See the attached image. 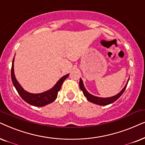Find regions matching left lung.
<instances>
[{
  "instance_id": "1",
  "label": "left lung",
  "mask_w": 145,
  "mask_h": 145,
  "mask_svg": "<svg viewBox=\"0 0 145 145\" xmlns=\"http://www.w3.org/2000/svg\"><path fill=\"white\" fill-rule=\"evenodd\" d=\"M129 79L128 80V82H129ZM128 82H127V84L125 85L124 88H123L118 94H117V95L115 96H113V97H105V98L96 97V96H94V95H91V94H90L89 93L88 91L86 89V88H85L84 83H83V81L81 78L80 80V88L81 89V90H82L83 93H84V95L86 96L87 99H88L89 101L91 102V103H93L97 104V105H109V104L113 103V102H115L116 100L118 99L119 98L121 97V95L123 93V92L125 91V89H126V88H127Z\"/></svg>"
}]
</instances>
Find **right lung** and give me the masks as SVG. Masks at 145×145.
Here are the masks:
<instances>
[{
	"mask_svg": "<svg viewBox=\"0 0 145 145\" xmlns=\"http://www.w3.org/2000/svg\"><path fill=\"white\" fill-rule=\"evenodd\" d=\"M14 57L13 58L12 68H11V78H12V82L14 88H16L17 92L22 98V99L30 105L36 106V107H43L54 101L57 98V93L60 90L61 85L65 79L68 77L69 74L65 75L61 79H59L55 86L50 90L41 93H31L25 91L17 82L14 72Z\"/></svg>",
	"mask_w": 145,
	"mask_h": 145,
	"instance_id": "add662e5",
	"label": "right lung"
}]
</instances>
